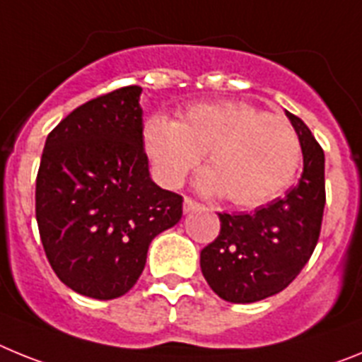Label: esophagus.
<instances>
[{"instance_id":"esophagus-1","label":"esophagus","mask_w":362,"mask_h":362,"mask_svg":"<svg viewBox=\"0 0 362 362\" xmlns=\"http://www.w3.org/2000/svg\"><path fill=\"white\" fill-rule=\"evenodd\" d=\"M200 204L199 202H194L193 199H189V197H185L184 199V213H191L193 209H197Z\"/></svg>"}]
</instances>
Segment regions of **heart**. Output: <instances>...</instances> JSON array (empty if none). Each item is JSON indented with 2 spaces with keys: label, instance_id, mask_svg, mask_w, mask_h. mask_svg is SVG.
Instances as JSON below:
<instances>
[{
  "label": "heart",
  "instance_id": "1",
  "mask_svg": "<svg viewBox=\"0 0 362 362\" xmlns=\"http://www.w3.org/2000/svg\"><path fill=\"white\" fill-rule=\"evenodd\" d=\"M144 147L155 177L175 187L202 158L204 193H226L237 206H260L290 184L300 146L286 118L242 102L200 103L178 122L153 116L144 125Z\"/></svg>",
  "mask_w": 362,
  "mask_h": 362
}]
</instances>
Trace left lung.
I'll return each instance as SVG.
<instances>
[{
	"mask_svg": "<svg viewBox=\"0 0 362 362\" xmlns=\"http://www.w3.org/2000/svg\"><path fill=\"white\" fill-rule=\"evenodd\" d=\"M286 116L303 149V177L286 197L255 213H218V237L200 251L204 279L228 303H257L288 288L319 240L326 204L325 151L298 116Z\"/></svg>",
	"mask_w": 362,
	"mask_h": 362,
	"instance_id": "obj_1",
	"label": "left lung"
}]
</instances>
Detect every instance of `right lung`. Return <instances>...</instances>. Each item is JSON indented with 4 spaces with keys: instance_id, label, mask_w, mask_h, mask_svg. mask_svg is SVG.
I'll list each match as a JSON object with an SVG mask.
<instances>
[{
    "instance_id": "add662e5",
    "label": "right lung",
    "mask_w": 362,
    "mask_h": 362,
    "mask_svg": "<svg viewBox=\"0 0 362 362\" xmlns=\"http://www.w3.org/2000/svg\"><path fill=\"white\" fill-rule=\"evenodd\" d=\"M142 87L76 107L47 136L36 177V220L58 279L86 297L127 293L151 240L182 218V197L151 180Z\"/></svg>"
}]
</instances>
